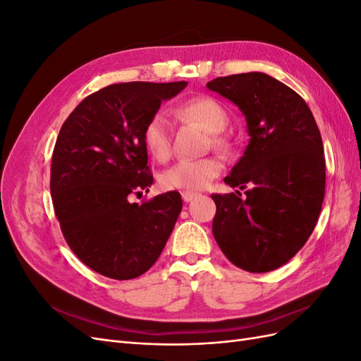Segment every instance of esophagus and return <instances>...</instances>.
I'll return each mask as SVG.
<instances>
[{"instance_id": "34e87169", "label": "esophagus", "mask_w": 361, "mask_h": 361, "mask_svg": "<svg viewBox=\"0 0 361 361\" xmlns=\"http://www.w3.org/2000/svg\"><path fill=\"white\" fill-rule=\"evenodd\" d=\"M199 192H192V191H183L182 192V200L185 202V203H190V202H192L194 199H197L199 197Z\"/></svg>"}]
</instances>
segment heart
I'll return each instance as SVG.
<instances>
[{
    "label": "heart",
    "mask_w": 361,
    "mask_h": 361,
    "mask_svg": "<svg viewBox=\"0 0 361 361\" xmlns=\"http://www.w3.org/2000/svg\"><path fill=\"white\" fill-rule=\"evenodd\" d=\"M176 113L192 122L199 123L204 130L212 134V145L216 150L226 152L227 141L218 134L223 133L228 123V114L224 105L209 96H199L178 106ZM145 145L147 150L159 161L167 159L171 150V123L169 116L158 111L150 117L145 128ZM223 171V164L216 158L182 159L173 164L159 176L162 190H202L209 185Z\"/></svg>",
    "instance_id": "b5f03b06"
}]
</instances>
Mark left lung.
<instances>
[{"label":"left lung","mask_w":361,"mask_h":361,"mask_svg":"<svg viewBox=\"0 0 361 361\" xmlns=\"http://www.w3.org/2000/svg\"><path fill=\"white\" fill-rule=\"evenodd\" d=\"M245 117L250 141L224 182L241 192L212 194V233L224 256L248 272L285 265L312 235L325 194V158L307 104L262 72L206 84Z\"/></svg>","instance_id":"1"}]
</instances>
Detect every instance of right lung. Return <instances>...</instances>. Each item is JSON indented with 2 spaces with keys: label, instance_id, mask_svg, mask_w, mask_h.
<instances>
[{
  "label": "right lung",
  "instance_id": "right-lung-1",
  "mask_svg": "<svg viewBox=\"0 0 361 361\" xmlns=\"http://www.w3.org/2000/svg\"><path fill=\"white\" fill-rule=\"evenodd\" d=\"M187 81L120 82L101 89L63 123L51 164V195L64 239L78 259L114 280L135 279L155 264L182 211L178 191L145 203L149 191L145 128L161 102Z\"/></svg>",
  "mask_w": 361,
  "mask_h": 361
}]
</instances>
